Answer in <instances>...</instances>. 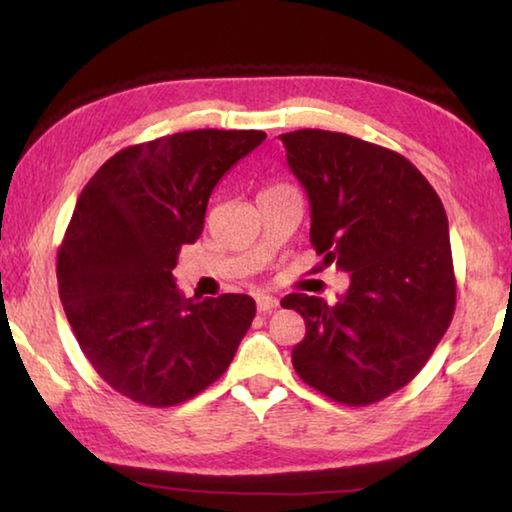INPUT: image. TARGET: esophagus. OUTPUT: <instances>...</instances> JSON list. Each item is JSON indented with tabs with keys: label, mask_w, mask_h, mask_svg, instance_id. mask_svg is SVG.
<instances>
[{
	"label": "esophagus",
	"mask_w": 512,
	"mask_h": 512,
	"mask_svg": "<svg viewBox=\"0 0 512 512\" xmlns=\"http://www.w3.org/2000/svg\"><path fill=\"white\" fill-rule=\"evenodd\" d=\"M257 311L259 314H271V311L277 307V300L268 293H257Z\"/></svg>",
	"instance_id": "34e87169"
}]
</instances>
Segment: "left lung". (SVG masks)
<instances>
[{
  "instance_id": "left-lung-1",
  "label": "left lung",
  "mask_w": 512,
  "mask_h": 512,
  "mask_svg": "<svg viewBox=\"0 0 512 512\" xmlns=\"http://www.w3.org/2000/svg\"><path fill=\"white\" fill-rule=\"evenodd\" d=\"M280 140L309 198L311 246L325 266L350 273L336 305L307 293L282 298L307 325L293 368L329 400L375 404L418 375L452 323L445 207L427 178L384 146L318 128Z\"/></svg>"
}]
</instances>
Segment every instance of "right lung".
I'll return each mask as SVG.
<instances>
[{"label":"right lung","mask_w":512,"mask_h":512,"mask_svg":"<svg viewBox=\"0 0 512 512\" xmlns=\"http://www.w3.org/2000/svg\"><path fill=\"white\" fill-rule=\"evenodd\" d=\"M264 140L216 128L167 135L121 149L83 187L58 250V293L92 368L128 400H192L228 370L253 323V298H185L173 268L201 237L216 183Z\"/></svg>","instance_id":"right-lung-1"}]
</instances>
